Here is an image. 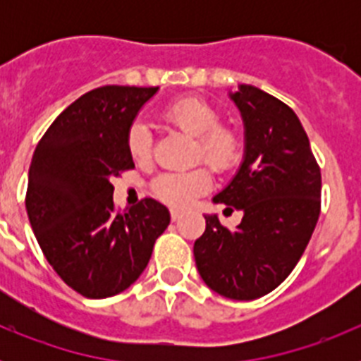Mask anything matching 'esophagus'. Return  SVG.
I'll return each mask as SVG.
<instances>
[{"instance_id": "1", "label": "esophagus", "mask_w": 361, "mask_h": 361, "mask_svg": "<svg viewBox=\"0 0 361 361\" xmlns=\"http://www.w3.org/2000/svg\"><path fill=\"white\" fill-rule=\"evenodd\" d=\"M170 215H171V220H173V222H177V220L183 216V212H178V209H171Z\"/></svg>"}]
</instances>
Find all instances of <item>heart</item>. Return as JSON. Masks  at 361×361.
<instances>
[{
  "label": "heart",
  "instance_id": "1",
  "mask_svg": "<svg viewBox=\"0 0 361 361\" xmlns=\"http://www.w3.org/2000/svg\"><path fill=\"white\" fill-rule=\"evenodd\" d=\"M166 119L199 139L197 159L209 164L213 170L226 171L240 161L242 145L237 133L220 126V117L209 104L199 99H180L166 108ZM126 148L130 157L139 164L152 159V132L145 123L137 121L126 133ZM212 186V175L204 168L184 173H162L153 180V193L159 200L173 208H184L195 197L202 195Z\"/></svg>",
  "mask_w": 361,
  "mask_h": 361
}]
</instances>
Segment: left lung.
Masks as SVG:
<instances>
[{"label":"left lung","instance_id":"1","mask_svg":"<svg viewBox=\"0 0 361 361\" xmlns=\"http://www.w3.org/2000/svg\"><path fill=\"white\" fill-rule=\"evenodd\" d=\"M244 123V159L213 202L244 213L235 229L204 215L193 245L209 289L231 300H255L279 288L304 255L320 216L322 175L295 111L251 85L229 94Z\"/></svg>","mask_w":361,"mask_h":361}]
</instances>
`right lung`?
<instances>
[{"label": "right lung", "mask_w": 361, "mask_h": 361, "mask_svg": "<svg viewBox=\"0 0 361 361\" xmlns=\"http://www.w3.org/2000/svg\"><path fill=\"white\" fill-rule=\"evenodd\" d=\"M157 86L86 92L50 124L28 170L27 213L39 247L66 286L86 298L128 289L170 224L153 199L119 213L111 178L135 168L126 133Z\"/></svg>", "instance_id": "add662e5"}]
</instances>
